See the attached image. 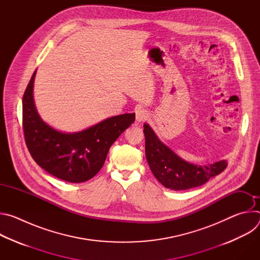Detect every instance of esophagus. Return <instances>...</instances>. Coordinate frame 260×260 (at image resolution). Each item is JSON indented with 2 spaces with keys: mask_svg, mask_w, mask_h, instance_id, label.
<instances>
[{
  "mask_svg": "<svg viewBox=\"0 0 260 260\" xmlns=\"http://www.w3.org/2000/svg\"><path fill=\"white\" fill-rule=\"evenodd\" d=\"M147 118H148L147 111H145L144 109L137 110V112H136V120H137V122L145 121Z\"/></svg>",
  "mask_w": 260,
  "mask_h": 260,
  "instance_id": "1",
  "label": "esophagus"
}]
</instances>
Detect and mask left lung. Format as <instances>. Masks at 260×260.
Instances as JSON below:
<instances>
[{"mask_svg": "<svg viewBox=\"0 0 260 260\" xmlns=\"http://www.w3.org/2000/svg\"><path fill=\"white\" fill-rule=\"evenodd\" d=\"M143 126L148 165L154 177L167 188L186 190L201 186L228 167L225 159L204 166L184 160L159 140L149 124L144 123Z\"/></svg>", "mask_w": 260, "mask_h": 260, "instance_id": "1", "label": "left lung"}]
</instances>
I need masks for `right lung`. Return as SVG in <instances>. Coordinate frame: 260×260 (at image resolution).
<instances>
[{
    "label": "right lung",
    "mask_w": 260,
    "mask_h": 260,
    "mask_svg": "<svg viewBox=\"0 0 260 260\" xmlns=\"http://www.w3.org/2000/svg\"><path fill=\"white\" fill-rule=\"evenodd\" d=\"M37 70L22 99V124L25 144L34 158L52 176L71 183L94 177L105 164L110 147L135 121V113L109 117L75 133L58 131L45 122L34 101Z\"/></svg>",
    "instance_id": "right-lung-1"
}]
</instances>
